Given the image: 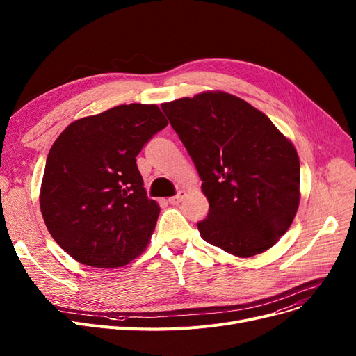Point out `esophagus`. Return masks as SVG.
Returning a JSON list of instances; mask_svg holds the SVG:
<instances>
[{
    "label": "esophagus",
    "instance_id": "obj_1",
    "mask_svg": "<svg viewBox=\"0 0 356 356\" xmlns=\"http://www.w3.org/2000/svg\"><path fill=\"white\" fill-rule=\"evenodd\" d=\"M186 196V192L184 191H180L176 196H172V197H168L167 200H168V203L170 204H179L181 200H183V197Z\"/></svg>",
    "mask_w": 356,
    "mask_h": 356
}]
</instances>
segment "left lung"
<instances>
[{
	"mask_svg": "<svg viewBox=\"0 0 356 356\" xmlns=\"http://www.w3.org/2000/svg\"><path fill=\"white\" fill-rule=\"evenodd\" d=\"M192 157L209 200L200 236L248 258L275 245L300 202L294 145L263 112L227 92H202L161 104Z\"/></svg>",
	"mask_w": 356,
	"mask_h": 356,
	"instance_id": "8db88e82",
	"label": "left lung"
}]
</instances>
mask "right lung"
Wrapping results in <instances>:
<instances>
[{
  "label": "right lung",
  "mask_w": 356,
  "mask_h": 356,
  "mask_svg": "<svg viewBox=\"0 0 356 356\" xmlns=\"http://www.w3.org/2000/svg\"><path fill=\"white\" fill-rule=\"evenodd\" d=\"M157 105L129 104L73 121L51 145L40 209L58 244L97 268L128 264L147 247L160 208L136 157L167 125Z\"/></svg>",
  "instance_id": "right-lung-1"
}]
</instances>
